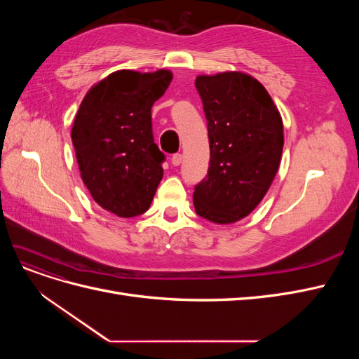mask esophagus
<instances>
[{
  "instance_id": "esophagus-1",
  "label": "esophagus",
  "mask_w": 359,
  "mask_h": 359,
  "mask_svg": "<svg viewBox=\"0 0 359 359\" xmlns=\"http://www.w3.org/2000/svg\"><path fill=\"white\" fill-rule=\"evenodd\" d=\"M181 161H182V154H180V153L173 154V156L170 157V163H172L173 166H180V165H181Z\"/></svg>"
}]
</instances>
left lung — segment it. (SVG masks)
<instances>
[{
	"label": "left lung",
	"mask_w": 359,
	"mask_h": 359,
	"mask_svg": "<svg viewBox=\"0 0 359 359\" xmlns=\"http://www.w3.org/2000/svg\"><path fill=\"white\" fill-rule=\"evenodd\" d=\"M208 124L210 168L194 186V211L212 223L244 219L264 199L280 166L283 121L264 85L241 72L198 76Z\"/></svg>",
	"instance_id": "1"
}]
</instances>
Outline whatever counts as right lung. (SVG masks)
Segmentation results:
<instances>
[{
    "mask_svg": "<svg viewBox=\"0 0 359 359\" xmlns=\"http://www.w3.org/2000/svg\"><path fill=\"white\" fill-rule=\"evenodd\" d=\"M172 81L169 70H119L86 93L72 128L82 181L118 217L148 208L163 178L165 154L153 137L151 107Z\"/></svg>",
    "mask_w": 359,
    "mask_h": 359,
    "instance_id": "obj_1",
    "label": "right lung"
}]
</instances>
